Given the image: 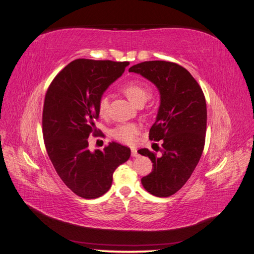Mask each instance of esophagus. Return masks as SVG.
I'll return each mask as SVG.
<instances>
[{
  "label": "esophagus",
  "instance_id": "34e87169",
  "mask_svg": "<svg viewBox=\"0 0 254 254\" xmlns=\"http://www.w3.org/2000/svg\"><path fill=\"white\" fill-rule=\"evenodd\" d=\"M131 156L132 157H137V156H139V152H137L136 148H134V147L131 148Z\"/></svg>",
  "mask_w": 254,
  "mask_h": 254
}]
</instances>
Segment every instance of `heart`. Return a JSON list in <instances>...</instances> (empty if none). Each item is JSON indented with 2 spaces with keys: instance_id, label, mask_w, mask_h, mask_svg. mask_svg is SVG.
I'll return each mask as SVG.
<instances>
[{
  "instance_id": "heart-1",
  "label": "heart",
  "mask_w": 254,
  "mask_h": 254,
  "mask_svg": "<svg viewBox=\"0 0 254 254\" xmlns=\"http://www.w3.org/2000/svg\"><path fill=\"white\" fill-rule=\"evenodd\" d=\"M122 91L128 98L129 101L134 105L145 104L148 101V98L151 95L150 88L143 81L139 80H130L126 82L122 87ZM109 107V98L108 96H102L98 102V111L101 115H105L107 113ZM139 131V127L134 124H126L121 125L112 130V136L120 142L131 144L135 140V135Z\"/></svg>"
}]
</instances>
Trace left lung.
Here are the masks:
<instances>
[{
  "label": "left lung",
  "instance_id": "left-lung-1",
  "mask_svg": "<svg viewBox=\"0 0 254 254\" xmlns=\"http://www.w3.org/2000/svg\"><path fill=\"white\" fill-rule=\"evenodd\" d=\"M129 72L152 82L160 93L149 139L162 141L163 152L158 158L147 148L139 150L153 163L152 172L141 182L151 195L170 197L186 184L202 155L206 130L203 92L188 70L168 61H145Z\"/></svg>",
  "mask_w": 254,
  "mask_h": 254
}]
</instances>
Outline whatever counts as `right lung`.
<instances>
[{
	"label": "right lung",
	"instance_id": "add662e5",
	"mask_svg": "<svg viewBox=\"0 0 254 254\" xmlns=\"http://www.w3.org/2000/svg\"><path fill=\"white\" fill-rule=\"evenodd\" d=\"M129 63L76 59L54 80L44 99L45 147L58 176L73 193L86 199L108 191L117 167L130 158V148L115 142L104 150L89 149L98 102Z\"/></svg>",
	"mask_w": 254,
	"mask_h": 254
}]
</instances>
